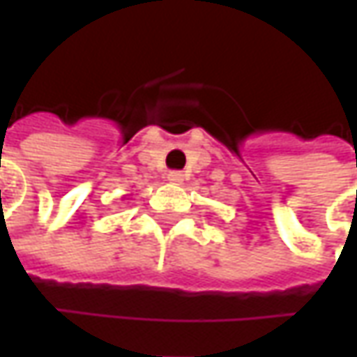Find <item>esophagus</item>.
<instances>
[{
	"label": "esophagus",
	"instance_id": "esophagus-1",
	"mask_svg": "<svg viewBox=\"0 0 357 357\" xmlns=\"http://www.w3.org/2000/svg\"><path fill=\"white\" fill-rule=\"evenodd\" d=\"M167 179H169L172 183H181V181H183V174L178 172V169H174V172L167 174Z\"/></svg>",
	"mask_w": 357,
	"mask_h": 357
}]
</instances>
